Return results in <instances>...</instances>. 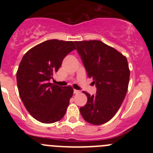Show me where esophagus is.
Segmentation results:
<instances>
[{
    "label": "esophagus",
    "instance_id": "34e87169",
    "mask_svg": "<svg viewBox=\"0 0 153 153\" xmlns=\"http://www.w3.org/2000/svg\"><path fill=\"white\" fill-rule=\"evenodd\" d=\"M74 93H75V94H76V93H79V90H74Z\"/></svg>",
    "mask_w": 153,
    "mask_h": 153
}]
</instances>
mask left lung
<instances>
[{
    "mask_svg": "<svg viewBox=\"0 0 153 153\" xmlns=\"http://www.w3.org/2000/svg\"><path fill=\"white\" fill-rule=\"evenodd\" d=\"M88 77L97 86V94L87 97L80 107L86 122L101 125L111 120L121 106L128 90L130 71L125 56L100 40L75 41Z\"/></svg>",
    "mask_w": 153,
    "mask_h": 153,
    "instance_id": "8db88e82",
    "label": "left lung"
}]
</instances>
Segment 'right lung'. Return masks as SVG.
<instances>
[{"label":"right lung","instance_id":"1","mask_svg":"<svg viewBox=\"0 0 153 153\" xmlns=\"http://www.w3.org/2000/svg\"><path fill=\"white\" fill-rule=\"evenodd\" d=\"M75 49L73 41L46 40L29 50L19 64L17 83L21 100L30 114L43 123L57 122L66 113L74 89L50 80Z\"/></svg>","mask_w":153,"mask_h":153}]
</instances>
